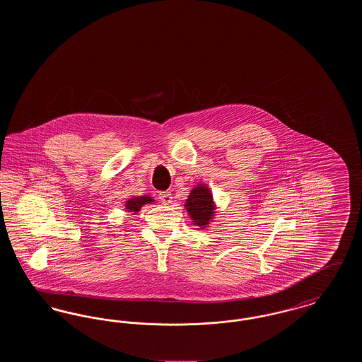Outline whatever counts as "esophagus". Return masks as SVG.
<instances>
[{"instance_id": "esophagus-1", "label": "esophagus", "mask_w": 362, "mask_h": 362, "mask_svg": "<svg viewBox=\"0 0 362 362\" xmlns=\"http://www.w3.org/2000/svg\"><path fill=\"white\" fill-rule=\"evenodd\" d=\"M158 198L160 201L164 204V205H171L173 204V194L170 191H163L158 194Z\"/></svg>"}]
</instances>
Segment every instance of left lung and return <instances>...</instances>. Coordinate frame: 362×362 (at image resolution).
Returning <instances> with one entry per match:
<instances>
[{
    "mask_svg": "<svg viewBox=\"0 0 362 362\" xmlns=\"http://www.w3.org/2000/svg\"><path fill=\"white\" fill-rule=\"evenodd\" d=\"M185 207L192 220V224L199 226L201 229L207 228L216 214V204L213 199V194L206 185L202 183L197 185L191 189Z\"/></svg>",
    "mask_w": 362,
    "mask_h": 362,
    "instance_id": "1",
    "label": "left lung"
}]
</instances>
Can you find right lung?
Returning a JSON list of instances; mask_svg holds the SVG:
<instances>
[{"mask_svg": "<svg viewBox=\"0 0 362 362\" xmlns=\"http://www.w3.org/2000/svg\"><path fill=\"white\" fill-rule=\"evenodd\" d=\"M153 202H155V199H153L152 197H148V195L133 197V198H130L129 201H126L124 209H126V211H129V213L137 214L138 211L141 210V207L144 206V205H146V204H153Z\"/></svg>", "mask_w": 362, "mask_h": 362, "instance_id": "1", "label": "right lung"}]
</instances>
